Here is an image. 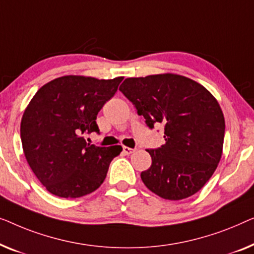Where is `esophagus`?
I'll return each mask as SVG.
<instances>
[{
    "mask_svg": "<svg viewBox=\"0 0 254 254\" xmlns=\"http://www.w3.org/2000/svg\"><path fill=\"white\" fill-rule=\"evenodd\" d=\"M134 151H135V148H130V147H127V146H123V153L126 155H130Z\"/></svg>",
    "mask_w": 254,
    "mask_h": 254,
    "instance_id": "esophagus-1",
    "label": "esophagus"
}]
</instances>
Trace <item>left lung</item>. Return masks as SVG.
<instances>
[{
	"mask_svg": "<svg viewBox=\"0 0 254 254\" xmlns=\"http://www.w3.org/2000/svg\"><path fill=\"white\" fill-rule=\"evenodd\" d=\"M120 91L149 127L164 124L166 144L147 149L152 164L140 174L148 190L167 200L197 193L222 156L226 123L217 100L201 84L176 73L127 78Z\"/></svg>",
	"mask_w": 254,
	"mask_h": 254,
	"instance_id": "left-lung-1",
	"label": "left lung"
}]
</instances>
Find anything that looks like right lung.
<instances>
[{"instance_id": "1", "label": "right lung", "mask_w": 254, "mask_h": 254, "mask_svg": "<svg viewBox=\"0 0 254 254\" xmlns=\"http://www.w3.org/2000/svg\"><path fill=\"white\" fill-rule=\"evenodd\" d=\"M122 80L59 77L39 88L24 110L20 138L25 158L52 194L79 198L103 183L110 162L123 148L90 145L84 134L99 132L96 115Z\"/></svg>"}]
</instances>
